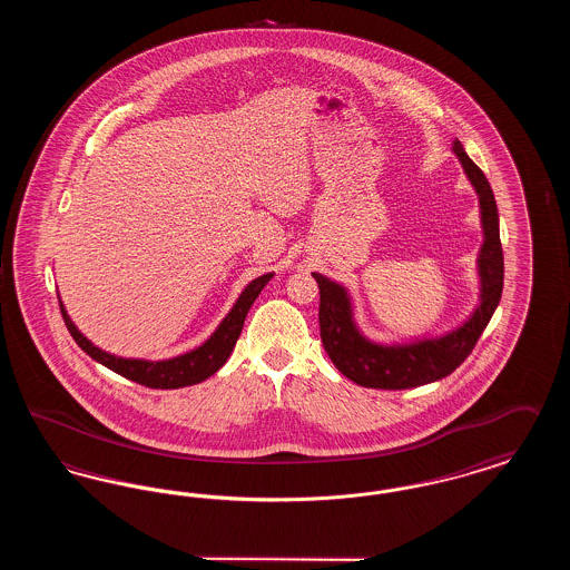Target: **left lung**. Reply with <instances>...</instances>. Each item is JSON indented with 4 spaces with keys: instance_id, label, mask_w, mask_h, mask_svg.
<instances>
[{
    "instance_id": "1",
    "label": "left lung",
    "mask_w": 570,
    "mask_h": 570,
    "mask_svg": "<svg viewBox=\"0 0 570 570\" xmlns=\"http://www.w3.org/2000/svg\"><path fill=\"white\" fill-rule=\"evenodd\" d=\"M453 151L458 154L465 175L470 177L474 190L481 198V219L485 228V244L479 256V272L483 295L481 305L472 318L453 333H446L440 340H425L410 346H379L367 342L353 323L351 301L346 291L326 279L325 275L314 273L321 288V337L333 365L361 386L367 389H412L428 382L444 379L453 374L476 346L481 333L485 331L504 286V254L500 244L498 228V207L483 170L468 158L460 140L455 138Z\"/></svg>"
}]
</instances>
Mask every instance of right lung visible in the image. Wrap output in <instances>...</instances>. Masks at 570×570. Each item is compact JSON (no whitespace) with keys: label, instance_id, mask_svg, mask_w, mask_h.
I'll return each mask as SVG.
<instances>
[{"label":"right lung","instance_id":"1","mask_svg":"<svg viewBox=\"0 0 570 570\" xmlns=\"http://www.w3.org/2000/svg\"><path fill=\"white\" fill-rule=\"evenodd\" d=\"M269 279H272V273L249 282L239 301L235 303V307L230 309V314L224 318V323L217 326L216 333L200 348H196V351L188 354H181V356H175L170 361H158V363L119 358V356H112V354L96 348L87 337H82L81 333L77 331V326L72 325V321L68 318L61 303H59V307H61L63 323L68 326L70 335L75 337V342L91 358H96L98 363H102L115 374L138 382L142 386H149V389H181V386L198 384V382L214 376L217 370L226 363V358L230 356L239 335H242L245 316H247L252 303L261 295V291L265 288V284Z\"/></svg>","mask_w":570,"mask_h":570}]
</instances>
